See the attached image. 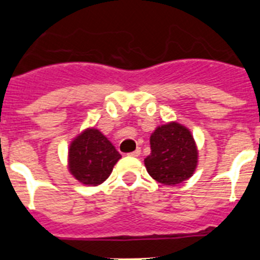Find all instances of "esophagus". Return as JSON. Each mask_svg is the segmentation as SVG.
Masks as SVG:
<instances>
[{
	"label": "esophagus",
	"instance_id": "1",
	"mask_svg": "<svg viewBox=\"0 0 260 260\" xmlns=\"http://www.w3.org/2000/svg\"><path fill=\"white\" fill-rule=\"evenodd\" d=\"M141 154V148H137L136 149V151H133V152H131L129 153V156H132V157H138Z\"/></svg>",
	"mask_w": 260,
	"mask_h": 260
}]
</instances>
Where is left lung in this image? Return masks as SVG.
Instances as JSON below:
<instances>
[{"mask_svg": "<svg viewBox=\"0 0 260 260\" xmlns=\"http://www.w3.org/2000/svg\"><path fill=\"white\" fill-rule=\"evenodd\" d=\"M149 143L151 154L145 158V166L152 179L174 186L192 176L199 153L188 128L177 122L158 125Z\"/></svg>", "mask_w": 260, "mask_h": 260, "instance_id": "1", "label": "left lung"}]
</instances>
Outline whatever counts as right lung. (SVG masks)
<instances>
[{
  "label": "right lung",
  "mask_w": 260,
  "mask_h": 260,
  "mask_svg": "<svg viewBox=\"0 0 260 260\" xmlns=\"http://www.w3.org/2000/svg\"><path fill=\"white\" fill-rule=\"evenodd\" d=\"M120 157L101 131L86 128L70 143L68 169L83 185L98 186L108 179Z\"/></svg>",
  "instance_id": "obj_1"
}]
</instances>
